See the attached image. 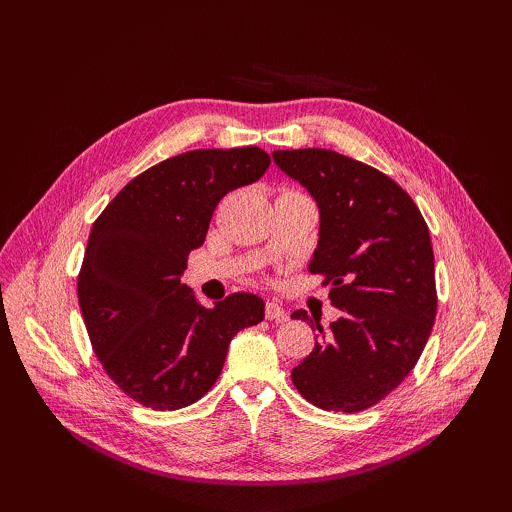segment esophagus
Segmentation results:
<instances>
[{"mask_svg":"<svg viewBox=\"0 0 512 512\" xmlns=\"http://www.w3.org/2000/svg\"><path fill=\"white\" fill-rule=\"evenodd\" d=\"M265 316H267V320H277V322H284L288 318L286 309L282 305H277L275 301H269L265 305Z\"/></svg>","mask_w":512,"mask_h":512,"instance_id":"esophagus-1","label":"esophagus"}]
</instances>
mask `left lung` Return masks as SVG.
I'll return each instance as SVG.
<instances>
[{"instance_id":"1","label":"left lung","mask_w":512,"mask_h":512,"mask_svg":"<svg viewBox=\"0 0 512 512\" xmlns=\"http://www.w3.org/2000/svg\"><path fill=\"white\" fill-rule=\"evenodd\" d=\"M288 177L314 196L318 247L309 273L324 275L342 312L292 369L297 391L322 410L361 412L404 382L421 356L438 294L429 228L406 190L374 166L331 149L273 151Z\"/></svg>"}]
</instances>
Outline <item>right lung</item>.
Masks as SVG:
<instances>
[{"mask_svg": "<svg viewBox=\"0 0 512 512\" xmlns=\"http://www.w3.org/2000/svg\"><path fill=\"white\" fill-rule=\"evenodd\" d=\"M269 164L258 147L185 151L134 177L94 222L76 286L83 320L108 378L141 406L207 395L232 337L265 318L250 292L200 305L181 275L220 200Z\"/></svg>", "mask_w": 512, "mask_h": 512, "instance_id": "right-lung-1", "label": "right lung"}]
</instances>
